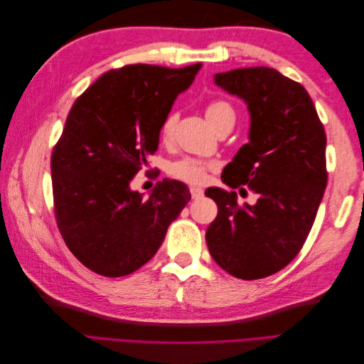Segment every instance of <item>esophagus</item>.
<instances>
[{"instance_id": "esophagus-1", "label": "esophagus", "mask_w": 364, "mask_h": 364, "mask_svg": "<svg viewBox=\"0 0 364 364\" xmlns=\"http://www.w3.org/2000/svg\"><path fill=\"white\" fill-rule=\"evenodd\" d=\"M190 193H191L193 199H200V197H203V190L202 188H196V186H191Z\"/></svg>"}]
</instances>
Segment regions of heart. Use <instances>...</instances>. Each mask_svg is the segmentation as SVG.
I'll use <instances>...</instances> for the list:
<instances>
[{"instance_id": "b5f03b06", "label": "heart", "mask_w": 364, "mask_h": 364, "mask_svg": "<svg viewBox=\"0 0 364 364\" xmlns=\"http://www.w3.org/2000/svg\"><path fill=\"white\" fill-rule=\"evenodd\" d=\"M205 115L215 130L223 124H234L235 121V111L232 105L226 100H222V98H213V100H209L205 106ZM176 123H178V117H176L174 112L167 114L162 119V124L159 129V138L164 144L171 142ZM214 167L215 165L211 161H205V159L193 158V156H183L170 164L168 174L176 181H181L190 185H202L208 178V171L213 170Z\"/></svg>"}]
</instances>
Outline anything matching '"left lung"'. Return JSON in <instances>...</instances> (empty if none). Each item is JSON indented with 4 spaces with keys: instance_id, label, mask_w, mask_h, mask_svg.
I'll return each instance as SVG.
<instances>
[{
    "instance_id": "1",
    "label": "left lung",
    "mask_w": 364,
    "mask_h": 364,
    "mask_svg": "<svg viewBox=\"0 0 364 364\" xmlns=\"http://www.w3.org/2000/svg\"><path fill=\"white\" fill-rule=\"evenodd\" d=\"M214 80L243 98L252 118L250 141L222 181L230 188L247 185L258 200L240 205L235 191L208 188L218 214L206 245L232 277L261 279L290 264L310 234L328 182L325 129L305 87L277 70L238 68Z\"/></svg>"
}]
</instances>
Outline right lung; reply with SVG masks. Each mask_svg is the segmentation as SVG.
I'll return each instance as SVG.
<instances>
[{
	"label": "right lung",
	"mask_w": 364,
	"mask_h": 364,
	"mask_svg": "<svg viewBox=\"0 0 364 364\" xmlns=\"http://www.w3.org/2000/svg\"><path fill=\"white\" fill-rule=\"evenodd\" d=\"M199 70L126 65L74 102L51 153L54 215L65 245L94 273L119 278L144 266L190 202L178 181L158 182L149 199L129 185L158 150L162 119Z\"/></svg>",
	"instance_id": "add662e5"
}]
</instances>
